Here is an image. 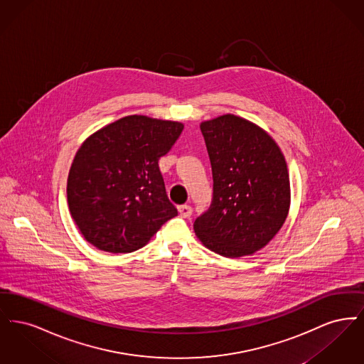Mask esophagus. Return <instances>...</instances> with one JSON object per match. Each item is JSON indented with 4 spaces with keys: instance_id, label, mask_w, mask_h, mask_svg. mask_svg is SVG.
I'll return each mask as SVG.
<instances>
[{
    "instance_id": "esophagus-1",
    "label": "esophagus",
    "mask_w": 364,
    "mask_h": 364,
    "mask_svg": "<svg viewBox=\"0 0 364 364\" xmlns=\"http://www.w3.org/2000/svg\"><path fill=\"white\" fill-rule=\"evenodd\" d=\"M177 210H178L180 215L184 217V218H190L191 215H192V208L188 206V205H181V206L177 208Z\"/></svg>"
}]
</instances>
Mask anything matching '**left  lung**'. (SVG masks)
<instances>
[{"mask_svg": "<svg viewBox=\"0 0 364 364\" xmlns=\"http://www.w3.org/2000/svg\"><path fill=\"white\" fill-rule=\"evenodd\" d=\"M208 149L213 198L193 229L211 251L251 255L284 225L289 203V174L277 143L242 117L225 114L200 124Z\"/></svg>", "mask_w": 364, "mask_h": 364, "instance_id": "8db88e82", "label": "left lung"}]
</instances>
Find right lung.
Returning <instances> with one entry per match:
<instances>
[{"label":"right lung","mask_w":364,"mask_h":364,"mask_svg":"<svg viewBox=\"0 0 364 364\" xmlns=\"http://www.w3.org/2000/svg\"><path fill=\"white\" fill-rule=\"evenodd\" d=\"M181 122L127 116L92 134L73 158L68 205L87 242L132 252L177 215L158 161L183 132Z\"/></svg>","instance_id":"obj_1"}]
</instances>
